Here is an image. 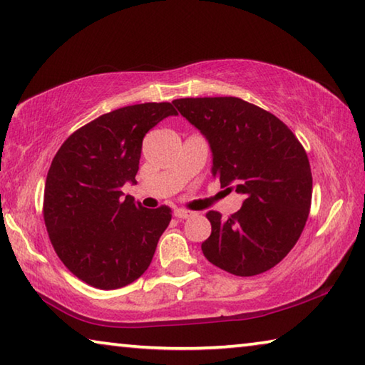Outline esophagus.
<instances>
[{
	"instance_id": "1",
	"label": "esophagus",
	"mask_w": 365,
	"mask_h": 365,
	"mask_svg": "<svg viewBox=\"0 0 365 365\" xmlns=\"http://www.w3.org/2000/svg\"><path fill=\"white\" fill-rule=\"evenodd\" d=\"M174 215L177 219H188L191 212L187 211V209H174Z\"/></svg>"
}]
</instances>
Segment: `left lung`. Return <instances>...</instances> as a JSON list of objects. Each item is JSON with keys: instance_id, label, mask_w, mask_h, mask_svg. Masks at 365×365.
Wrapping results in <instances>:
<instances>
[{"instance_id": "obj_1", "label": "left lung", "mask_w": 365, "mask_h": 365, "mask_svg": "<svg viewBox=\"0 0 365 365\" xmlns=\"http://www.w3.org/2000/svg\"><path fill=\"white\" fill-rule=\"evenodd\" d=\"M174 104L207 138L220 187L245 195L242 209L227 220L217 211L206 214L212 232L202 255L238 277L267 272L293 250L311 209L304 148L279 117L240 98H180Z\"/></svg>"}]
</instances>
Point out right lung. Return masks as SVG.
Masks as SVG:
<instances>
[{
	"instance_id": "add662e5",
	"label": "right lung",
	"mask_w": 365,
	"mask_h": 365,
	"mask_svg": "<svg viewBox=\"0 0 365 365\" xmlns=\"http://www.w3.org/2000/svg\"><path fill=\"white\" fill-rule=\"evenodd\" d=\"M169 115H177L170 103L110 110L73 132L53 158L43 219L58 257L91 287L115 289L140 279L169 225V206L146 209L120 197L123 183H137L145 135Z\"/></svg>"
}]
</instances>
